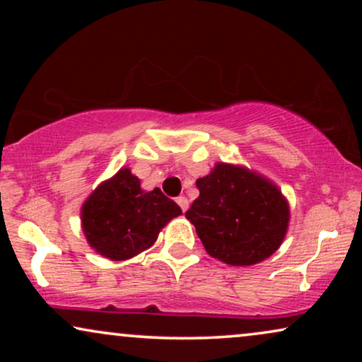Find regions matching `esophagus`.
<instances>
[{
    "mask_svg": "<svg viewBox=\"0 0 362 362\" xmlns=\"http://www.w3.org/2000/svg\"><path fill=\"white\" fill-rule=\"evenodd\" d=\"M176 202H177V206H180L182 209V212H186L187 207H189V199H187V197H185V196L176 197Z\"/></svg>",
    "mask_w": 362,
    "mask_h": 362,
    "instance_id": "1",
    "label": "esophagus"
}]
</instances>
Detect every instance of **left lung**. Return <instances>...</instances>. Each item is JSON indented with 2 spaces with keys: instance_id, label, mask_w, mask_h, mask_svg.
Segmentation results:
<instances>
[{
  "instance_id": "obj_1",
  "label": "left lung",
  "mask_w": 362,
  "mask_h": 362,
  "mask_svg": "<svg viewBox=\"0 0 362 362\" xmlns=\"http://www.w3.org/2000/svg\"><path fill=\"white\" fill-rule=\"evenodd\" d=\"M196 186L199 197L186 217L211 257L249 267L269 259L281 245L290 209L270 180L244 166L217 163Z\"/></svg>"
}]
</instances>
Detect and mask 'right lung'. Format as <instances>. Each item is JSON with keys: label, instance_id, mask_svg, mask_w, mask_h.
Here are the masks:
<instances>
[{"label": "right lung", "instance_id": "1", "mask_svg": "<svg viewBox=\"0 0 362 362\" xmlns=\"http://www.w3.org/2000/svg\"><path fill=\"white\" fill-rule=\"evenodd\" d=\"M181 207L160 187L143 191L128 168L103 181L81 211L82 230L88 245L110 260H127L150 249L158 234Z\"/></svg>", "mask_w": 362, "mask_h": 362}]
</instances>
